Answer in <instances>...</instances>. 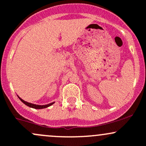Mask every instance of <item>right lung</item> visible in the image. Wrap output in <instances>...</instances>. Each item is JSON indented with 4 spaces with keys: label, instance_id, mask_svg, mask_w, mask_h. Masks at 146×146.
<instances>
[{
    "label": "right lung",
    "instance_id": "1",
    "mask_svg": "<svg viewBox=\"0 0 146 146\" xmlns=\"http://www.w3.org/2000/svg\"><path fill=\"white\" fill-rule=\"evenodd\" d=\"M19 98V100H21V102L23 103V104H25L26 105H27L28 106H30V107L31 108H33V109H44V108H46L48 107V106H51V105H52L54 104V102H52L51 103V104H46V105H36V104H31V103H29V102H27L24 101V100H23L22 99H21L19 98V97H18Z\"/></svg>",
    "mask_w": 146,
    "mask_h": 146
}]
</instances>
